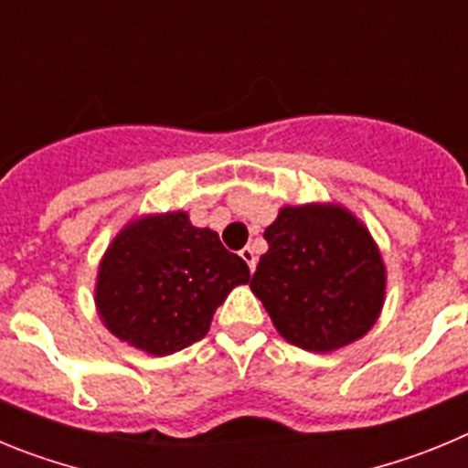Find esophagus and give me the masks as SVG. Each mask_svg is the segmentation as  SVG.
I'll use <instances>...</instances> for the list:
<instances>
[{
    "mask_svg": "<svg viewBox=\"0 0 468 468\" xmlns=\"http://www.w3.org/2000/svg\"><path fill=\"white\" fill-rule=\"evenodd\" d=\"M241 258H243V262H246L248 267H250V271H255V264H258V255H255L253 248H250V246L243 248Z\"/></svg>",
    "mask_w": 468,
    "mask_h": 468,
    "instance_id": "34e87169",
    "label": "esophagus"
}]
</instances>
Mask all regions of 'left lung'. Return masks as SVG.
<instances>
[{
  "label": "left lung",
  "mask_w": 468,
  "mask_h": 468,
  "mask_svg": "<svg viewBox=\"0 0 468 468\" xmlns=\"http://www.w3.org/2000/svg\"><path fill=\"white\" fill-rule=\"evenodd\" d=\"M250 291L285 342L328 354L361 340L384 304L387 267L370 231L337 204L283 206L264 229Z\"/></svg>",
  "instance_id": "obj_1"
}]
</instances>
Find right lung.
Here are the masks:
<instances>
[{"instance_id": "obj_1", "label": "right lung", "mask_w": 468, "mask_h": 468, "mask_svg": "<svg viewBox=\"0 0 468 468\" xmlns=\"http://www.w3.org/2000/svg\"><path fill=\"white\" fill-rule=\"evenodd\" d=\"M250 271L218 231L189 215H143L112 239L95 281V307L114 337L168 356L206 337L215 309Z\"/></svg>"}]
</instances>
